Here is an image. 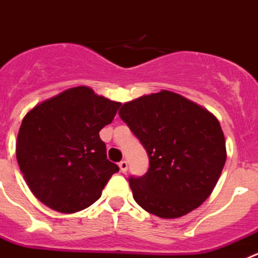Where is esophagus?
Instances as JSON below:
<instances>
[{"mask_svg":"<svg viewBox=\"0 0 258 258\" xmlns=\"http://www.w3.org/2000/svg\"><path fill=\"white\" fill-rule=\"evenodd\" d=\"M119 169L122 172H126L128 170V162L126 160H123L119 162Z\"/></svg>","mask_w":258,"mask_h":258,"instance_id":"1","label":"esophagus"}]
</instances>
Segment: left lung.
Here are the masks:
<instances>
[{
	"instance_id": "obj_1",
	"label": "left lung",
	"mask_w": 258,
	"mask_h": 258,
	"mask_svg": "<svg viewBox=\"0 0 258 258\" xmlns=\"http://www.w3.org/2000/svg\"><path fill=\"white\" fill-rule=\"evenodd\" d=\"M119 116L149 157L147 174L128 179L136 203L166 219L200 207L216 187L227 156L216 116L165 89L123 104Z\"/></svg>"
}]
</instances>
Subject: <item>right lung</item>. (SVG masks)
<instances>
[{"label":"right lung","mask_w":258,"mask_h":258,"mask_svg":"<svg viewBox=\"0 0 258 258\" xmlns=\"http://www.w3.org/2000/svg\"><path fill=\"white\" fill-rule=\"evenodd\" d=\"M120 105L79 86L26 114L18 132L17 160L27 185L44 205L69 214L101 197L119 167L107 160L98 132L111 123Z\"/></svg>","instance_id":"right-lung-1"}]
</instances>
